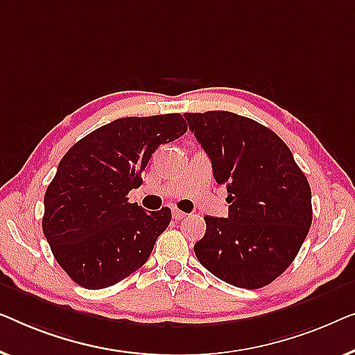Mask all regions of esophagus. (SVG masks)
Here are the masks:
<instances>
[{
    "instance_id": "obj_1",
    "label": "esophagus",
    "mask_w": 355,
    "mask_h": 355,
    "mask_svg": "<svg viewBox=\"0 0 355 355\" xmlns=\"http://www.w3.org/2000/svg\"><path fill=\"white\" fill-rule=\"evenodd\" d=\"M172 216H173V218H175V220H182V218L187 217V214L182 212V211H178V209H173Z\"/></svg>"
}]
</instances>
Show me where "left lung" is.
Returning <instances> with one entry per match:
<instances>
[{"instance_id":"left-lung-1","label":"left lung","mask_w":355,"mask_h":355,"mask_svg":"<svg viewBox=\"0 0 355 355\" xmlns=\"http://www.w3.org/2000/svg\"><path fill=\"white\" fill-rule=\"evenodd\" d=\"M184 119L230 202L228 218L204 217L198 261L233 286H266L291 266L311 228L307 178L283 139L252 119L227 111Z\"/></svg>"}]
</instances>
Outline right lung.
<instances>
[{
	"instance_id": "right-lung-1",
	"label": "right lung",
	"mask_w": 355,
	"mask_h": 355,
	"mask_svg": "<svg viewBox=\"0 0 355 355\" xmlns=\"http://www.w3.org/2000/svg\"><path fill=\"white\" fill-rule=\"evenodd\" d=\"M187 127L180 114L123 117L64 154L44 193L43 233L54 259L80 286H112L151 256L172 212H146L127 194L141 184L153 153Z\"/></svg>"
}]
</instances>
